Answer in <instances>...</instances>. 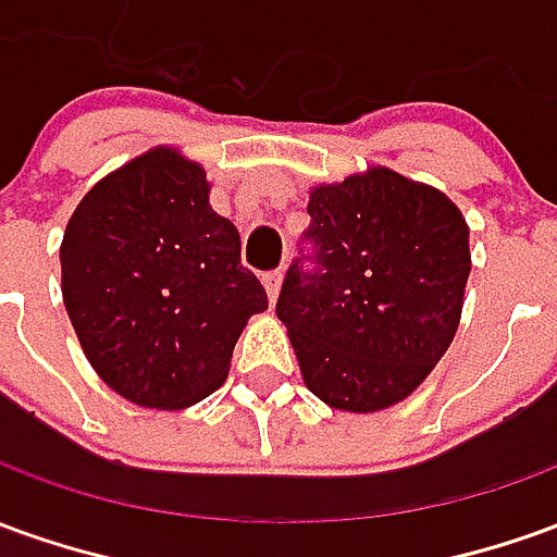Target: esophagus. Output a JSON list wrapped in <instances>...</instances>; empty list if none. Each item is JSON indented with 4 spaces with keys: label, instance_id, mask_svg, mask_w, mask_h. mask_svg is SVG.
Masks as SVG:
<instances>
[{
    "label": "esophagus",
    "instance_id": "esophagus-1",
    "mask_svg": "<svg viewBox=\"0 0 557 557\" xmlns=\"http://www.w3.org/2000/svg\"><path fill=\"white\" fill-rule=\"evenodd\" d=\"M262 283H265L268 298H271V301H277L280 283H283V268H274V271H265V274H262Z\"/></svg>",
    "mask_w": 557,
    "mask_h": 557
}]
</instances>
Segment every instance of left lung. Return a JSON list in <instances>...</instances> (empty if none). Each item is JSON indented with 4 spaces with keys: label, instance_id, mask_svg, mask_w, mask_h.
Instances as JSON below:
<instances>
[{
    "label": "left lung",
    "instance_id": "left-lung-1",
    "mask_svg": "<svg viewBox=\"0 0 557 557\" xmlns=\"http://www.w3.org/2000/svg\"><path fill=\"white\" fill-rule=\"evenodd\" d=\"M307 252L277 317L307 388L334 410L404 400L453 344L470 274V228L441 189L383 165L310 189Z\"/></svg>",
    "mask_w": 557,
    "mask_h": 557
}]
</instances>
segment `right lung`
<instances>
[{
	"instance_id": "1",
	"label": "right lung",
	"mask_w": 557,
	"mask_h": 557,
	"mask_svg": "<svg viewBox=\"0 0 557 557\" xmlns=\"http://www.w3.org/2000/svg\"><path fill=\"white\" fill-rule=\"evenodd\" d=\"M208 177L153 147L81 198L60 247L62 301L89 364L116 395L181 410L223 386L268 295Z\"/></svg>"
}]
</instances>
